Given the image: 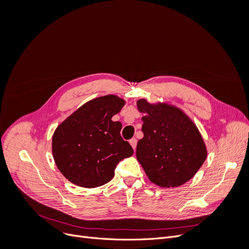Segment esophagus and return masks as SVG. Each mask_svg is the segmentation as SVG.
<instances>
[{
  "mask_svg": "<svg viewBox=\"0 0 249 249\" xmlns=\"http://www.w3.org/2000/svg\"><path fill=\"white\" fill-rule=\"evenodd\" d=\"M130 144L132 145V147H133L134 149H136V145H137V139H136V138H132V139L130 140Z\"/></svg>",
  "mask_w": 249,
  "mask_h": 249,
  "instance_id": "esophagus-1",
  "label": "esophagus"
}]
</instances>
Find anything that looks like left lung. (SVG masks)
<instances>
[{"instance_id": "8db88e82", "label": "left lung", "mask_w": 249, "mask_h": 249, "mask_svg": "<svg viewBox=\"0 0 249 249\" xmlns=\"http://www.w3.org/2000/svg\"><path fill=\"white\" fill-rule=\"evenodd\" d=\"M144 114L143 138L136 157L150 182L163 187H178L192 178L207 159V147L192 120L166 103L137 101Z\"/></svg>"}]
</instances>
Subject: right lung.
Returning a JSON list of instances; mask_svg holds the SVG:
<instances>
[{
  "label": "right lung",
  "instance_id": "right-lung-1",
  "mask_svg": "<svg viewBox=\"0 0 249 249\" xmlns=\"http://www.w3.org/2000/svg\"><path fill=\"white\" fill-rule=\"evenodd\" d=\"M124 104L113 94L96 97L57 126L53 157L70 182L84 188L103 186L114 177L116 165L133 155L130 143L120 136L122 124L112 120Z\"/></svg>",
  "mask_w": 249,
  "mask_h": 249
}]
</instances>
